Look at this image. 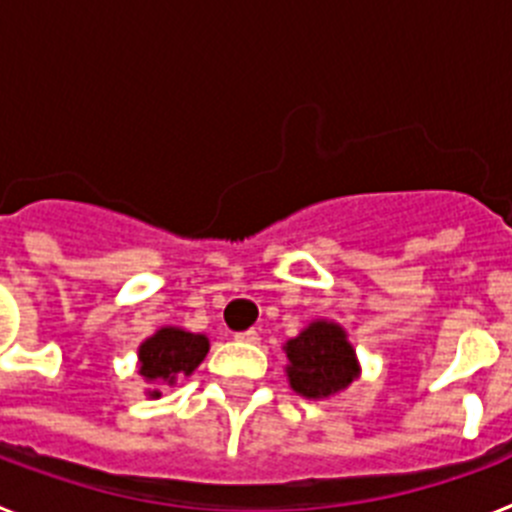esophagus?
<instances>
[{
	"mask_svg": "<svg viewBox=\"0 0 512 512\" xmlns=\"http://www.w3.org/2000/svg\"><path fill=\"white\" fill-rule=\"evenodd\" d=\"M235 341H241V343H259V333L253 328L248 330H241V333H235Z\"/></svg>",
	"mask_w": 512,
	"mask_h": 512,
	"instance_id": "obj_1",
	"label": "esophagus"
}]
</instances>
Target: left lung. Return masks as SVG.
I'll return each mask as SVG.
<instances>
[{"label": "left lung", "mask_w": 512, "mask_h": 512, "mask_svg": "<svg viewBox=\"0 0 512 512\" xmlns=\"http://www.w3.org/2000/svg\"><path fill=\"white\" fill-rule=\"evenodd\" d=\"M289 387L305 400H328L361 377L354 343L336 320H312L284 343Z\"/></svg>", "instance_id": "obj_1"}]
</instances>
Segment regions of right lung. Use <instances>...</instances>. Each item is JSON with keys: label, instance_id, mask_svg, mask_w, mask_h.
<instances>
[{"label": "right lung", "instance_id": "1", "mask_svg": "<svg viewBox=\"0 0 512 512\" xmlns=\"http://www.w3.org/2000/svg\"><path fill=\"white\" fill-rule=\"evenodd\" d=\"M210 338L205 333L164 325L138 346V374L148 384L146 397L158 400L166 387H174L179 377H189L205 361Z\"/></svg>", "mask_w": 512, "mask_h": 512}]
</instances>
